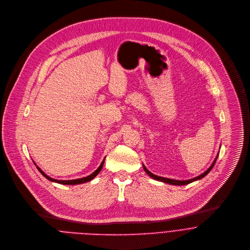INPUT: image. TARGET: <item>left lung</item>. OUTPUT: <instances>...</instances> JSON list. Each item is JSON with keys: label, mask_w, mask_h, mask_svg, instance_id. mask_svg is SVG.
I'll return each instance as SVG.
<instances>
[{"label": "left lung", "mask_w": 250, "mask_h": 250, "mask_svg": "<svg viewBox=\"0 0 250 250\" xmlns=\"http://www.w3.org/2000/svg\"><path fill=\"white\" fill-rule=\"evenodd\" d=\"M217 157H218V154H217V156L215 157V159H214L213 163L211 164V166L209 167L205 172H203L202 174H200V175H198V176H196V177H194V178H192V179H188V180H176V179H171V178H167V177H162V176L155 175V174H153L152 172H150V171L146 167L145 165H144V169H145V171H146L150 177H152V178H154V179H156V180L165 182V183H167V184H171V185H186V184L191 183V182H193V181H195V180H199V179L205 177V176L212 169V167H213L215 162H216V160H217Z\"/></svg>", "instance_id": "1"}]
</instances>
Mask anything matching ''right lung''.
<instances>
[{"label": "right lung", "instance_id": "right-lung-1", "mask_svg": "<svg viewBox=\"0 0 250 250\" xmlns=\"http://www.w3.org/2000/svg\"><path fill=\"white\" fill-rule=\"evenodd\" d=\"M104 159L103 160V162H102V164L100 165V167H99L93 173H91L90 175L85 176V177H83V178H79V179H72V180H58V179H54V178H52V177H49L47 174H45L39 167H37V168L39 169V171H40L45 178H47L48 180H50V181H52V182H57V183L66 184V185H75V184H82V183H84V182H88V181L92 180V179L101 171L102 167L104 166Z\"/></svg>", "mask_w": 250, "mask_h": 250}]
</instances>
